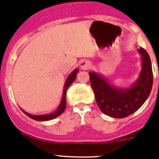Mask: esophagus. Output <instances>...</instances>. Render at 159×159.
<instances>
[{"mask_svg": "<svg viewBox=\"0 0 159 159\" xmlns=\"http://www.w3.org/2000/svg\"><path fill=\"white\" fill-rule=\"evenodd\" d=\"M80 66H81V69L82 70H88V69H90V68H91V64L89 61L83 60L80 63Z\"/></svg>", "mask_w": 159, "mask_h": 159, "instance_id": "obj_1", "label": "esophagus"}]
</instances>
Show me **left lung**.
<instances>
[{
  "label": "left lung",
  "instance_id": "left-lung-1",
  "mask_svg": "<svg viewBox=\"0 0 159 159\" xmlns=\"http://www.w3.org/2000/svg\"><path fill=\"white\" fill-rule=\"evenodd\" d=\"M142 68L139 79L129 89L111 85L102 75L89 72L90 81L96 102L105 115L116 118L131 115L142 107L148 98L153 84L152 62L148 52L141 48Z\"/></svg>",
  "mask_w": 159,
  "mask_h": 159
}]
</instances>
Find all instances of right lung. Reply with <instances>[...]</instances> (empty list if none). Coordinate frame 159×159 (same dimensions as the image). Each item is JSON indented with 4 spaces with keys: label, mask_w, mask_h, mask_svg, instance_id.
<instances>
[{
    "label": "right lung",
    "mask_w": 159,
    "mask_h": 159,
    "mask_svg": "<svg viewBox=\"0 0 159 159\" xmlns=\"http://www.w3.org/2000/svg\"><path fill=\"white\" fill-rule=\"evenodd\" d=\"M78 69L74 70L70 74L69 76L67 78L66 81H65V88H64V91H63V96H62V99L60 105H59L58 108H57V110L55 111L54 112L51 114H48V115H30V114H28V112L25 111L24 110H22V111L26 115H28V117L34 120H37V121H49V120L54 119V118H57L58 117L59 115H61L64 111H65V108H66V92L67 90H68V88L72 83L75 81V78H76V75L77 73H78Z\"/></svg>",
    "instance_id": "obj_1"
}]
</instances>
